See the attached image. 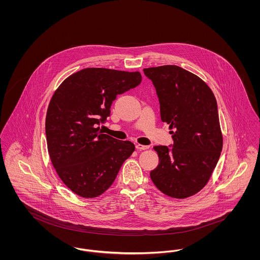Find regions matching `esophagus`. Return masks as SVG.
Returning a JSON list of instances; mask_svg holds the SVG:
<instances>
[{
    "mask_svg": "<svg viewBox=\"0 0 260 260\" xmlns=\"http://www.w3.org/2000/svg\"><path fill=\"white\" fill-rule=\"evenodd\" d=\"M136 147H137V149H138V150H144V149L149 148V146H148V145H142V144H139V143L136 145Z\"/></svg>",
    "mask_w": 260,
    "mask_h": 260,
    "instance_id": "34e87169",
    "label": "esophagus"
}]
</instances>
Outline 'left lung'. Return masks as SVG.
<instances>
[{"mask_svg": "<svg viewBox=\"0 0 260 260\" xmlns=\"http://www.w3.org/2000/svg\"><path fill=\"white\" fill-rule=\"evenodd\" d=\"M159 100L160 117L169 124L173 144L156 145L158 166L150 178L162 193L184 199L210 179L222 149L218 105L209 86L176 65L143 69Z\"/></svg>", "mask_w": 260, "mask_h": 260, "instance_id": "8db88e82", "label": "left lung"}]
</instances>
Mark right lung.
Returning <instances> with one entry per match:
<instances>
[{"label":"right lung","mask_w":260,"mask_h":260,"mask_svg":"<svg viewBox=\"0 0 260 260\" xmlns=\"http://www.w3.org/2000/svg\"><path fill=\"white\" fill-rule=\"evenodd\" d=\"M141 82L140 72L85 68L53 94L46 113L47 149L60 179L75 194L94 198L116 179L135 144L100 131L113 102Z\"/></svg>","instance_id":"1"}]
</instances>
